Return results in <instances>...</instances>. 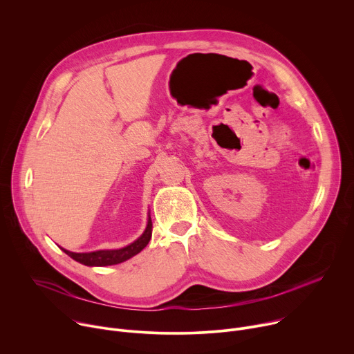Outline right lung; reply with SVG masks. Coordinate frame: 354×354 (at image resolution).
Listing matches in <instances>:
<instances>
[{
    "mask_svg": "<svg viewBox=\"0 0 354 354\" xmlns=\"http://www.w3.org/2000/svg\"><path fill=\"white\" fill-rule=\"evenodd\" d=\"M151 234H153V223H151V217L148 214L147 227H145L144 232L141 234V236H138L134 242H131L130 245H127L124 248L104 249V250H95V252H82V254H77V252H71L64 248H62V250L66 252L70 258H73L74 261H77L85 266H112V265L122 263V262L136 257L137 254H140V252L149 242Z\"/></svg>",
    "mask_w": 354,
    "mask_h": 354,
    "instance_id": "obj_1",
    "label": "right lung"
}]
</instances>
